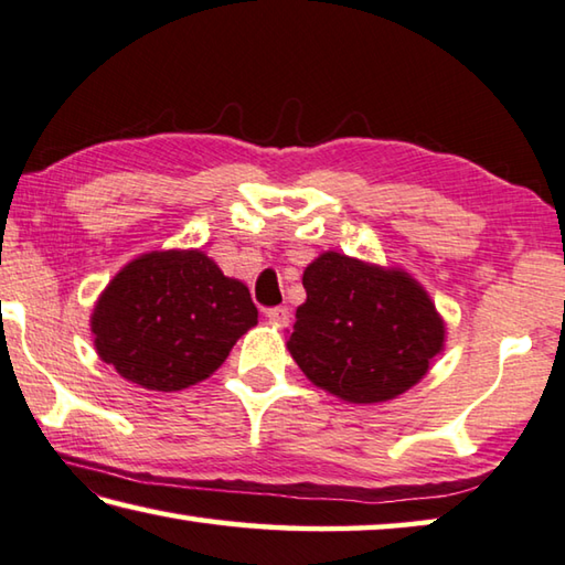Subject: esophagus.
<instances>
[{
  "instance_id": "34e87169",
  "label": "esophagus",
  "mask_w": 565,
  "mask_h": 565,
  "mask_svg": "<svg viewBox=\"0 0 565 565\" xmlns=\"http://www.w3.org/2000/svg\"><path fill=\"white\" fill-rule=\"evenodd\" d=\"M266 318H269V321L276 323V326H289L291 313H289V309H286V306H274V309L266 311Z\"/></svg>"
}]
</instances>
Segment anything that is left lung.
I'll return each mask as SVG.
<instances>
[{"label":"left lung","mask_w":565,"mask_h":565,"mask_svg":"<svg viewBox=\"0 0 565 565\" xmlns=\"http://www.w3.org/2000/svg\"><path fill=\"white\" fill-rule=\"evenodd\" d=\"M303 289L286 345L309 381L348 403L405 393L443 351V318L403 271L326 252L306 266Z\"/></svg>","instance_id":"left-lung-1"}]
</instances>
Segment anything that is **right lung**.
I'll return each mask as SVG.
<instances>
[{"mask_svg":"<svg viewBox=\"0 0 565 565\" xmlns=\"http://www.w3.org/2000/svg\"><path fill=\"white\" fill-rule=\"evenodd\" d=\"M249 289L202 252L130 262L98 299L96 351L130 383L175 393L210 377L256 323Z\"/></svg>","mask_w":565,"mask_h":565,"instance_id":"right-lung-1","label":"right lung"}]
</instances>
